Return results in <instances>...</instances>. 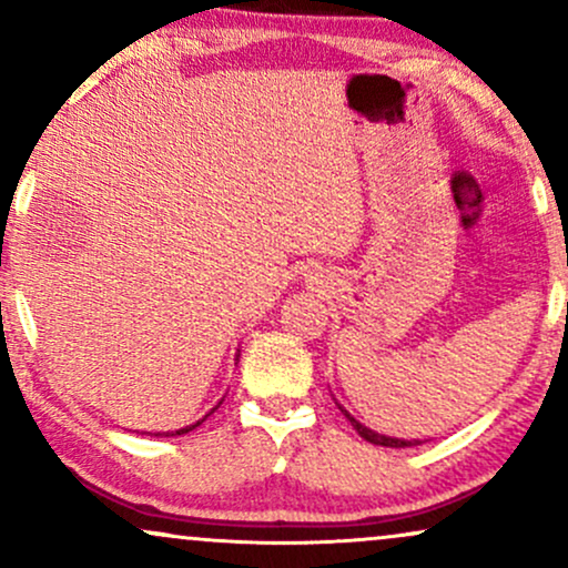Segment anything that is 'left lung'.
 Listing matches in <instances>:
<instances>
[{
  "instance_id": "left-lung-1",
  "label": "left lung",
  "mask_w": 568,
  "mask_h": 568,
  "mask_svg": "<svg viewBox=\"0 0 568 568\" xmlns=\"http://www.w3.org/2000/svg\"><path fill=\"white\" fill-rule=\"evenodd\" d=\"M342 408V406H338ZM342 414L347 416L349 419V425L357 429V435H361L363 440H368V443H374V446H387V448H408V446H419L422 440H403V438H389V435H382V433H376V429H371V427H366V425H361V422L355 419V416L349 414V410H344L342 408Z\"/></svg>"
}]
</instances>
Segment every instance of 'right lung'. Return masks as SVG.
Instances as JSON below:
<instances>
[{
	"label": "right lung",
	"mask_w": 568,
	"mask_h": 568,
	"mask_svg": "<svg viewBox=\"0 0 568 568\" xmlns=\"http://www.w3.org/2000/svg\"><path fill=\"white\" fill-rule=\"evenodd\" d=\"M237 361H240V355H237ZM219 406H221V400H219ZM219 406H216V408H219ZM216 408H211V410H207V414H205V416H202V419H197V422H194V425H186V427L175 429V433H158V435H165V438H171V435H184V433H192V429H194V427H200V425H202V422H205V419H207V416H211V414H213V410H216Z\"/></svg>",
	"instance_id": "obj_1"
}]
</instances>
